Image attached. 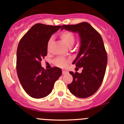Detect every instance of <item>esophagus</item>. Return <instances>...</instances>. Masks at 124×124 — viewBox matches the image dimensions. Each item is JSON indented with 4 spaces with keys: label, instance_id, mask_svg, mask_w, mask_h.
I'll list each match as a JSON object with an SVG mask.
<instances>
[{
    "label": "esophagus",
    "instance_id": "obj_1",
    "mask_svg": "<svg viewBox=\"0 0 124 124\" xmlns=\"http://www.w3.org/2000/svg\"><path fill=\"white\" fill-rule=\"evenodd\" d=\"M68 73H69V72H68V71H62V74H63V75H64V74H68Z\"/></svg>",
    "mask_w": 124,
    "mask_h": 124
}]
</instances>
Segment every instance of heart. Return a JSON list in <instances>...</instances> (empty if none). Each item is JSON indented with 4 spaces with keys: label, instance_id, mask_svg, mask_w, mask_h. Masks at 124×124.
Wrapping results in <instances>:
<instances>
[{
    "label": "heart",
    "instance_id": "b5f03b06",
    "mask_svg": "<svg viewBox=\"0 0 124 124\" xmlns=\"http://www.w3.org/2000/svg\"><path fill=\"white\" fill-rule=\"evenodd\" d=\"M60 37L62 41L64 43L66 46H71L74 44L75 41L74 36L73 34L70 31H63L62 32L60 35ZM52 42V38H50L48 40V43H47V47L49 48ZM68 63V60L66 58H58L54 60V64L56 66L61 68H64L67 66Z\"/></svg>",
    "mask_w": 124,
    "mask_h": 124
}]
</instances>
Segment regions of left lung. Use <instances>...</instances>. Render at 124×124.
I'll list each match as a JSON object with an SVG mask.
<instances>
[{"instance_id": "obj_1", "label": "left lung", "mask_w": 124, "mask_h": 124, "mask_svg": "<svg viewBox=\"0 0 124 124\" xmlns=\"http://www.w3.org/2000/svg\"><path fill=\"white\" fill-rule=\"evenodd\" d=\"M61 29L78 32L80 39V50L72 64L83 70L81 73L70 71L73 80L68 89L78 98L89 97L100 88L106 72L108 56L101 36L86 22L63 25Z\"/></svg>"}]
</instances>
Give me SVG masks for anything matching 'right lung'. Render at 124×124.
Wrapping results in <instances>:
<instances>
[{"label":"right lung","instance_id":"add662e5","mask_svg":"<svg viewBox=\"0 0 124 124\" xmlns=\"http://www.w3.org/2000/svg\"><path fill=\"white\" fill-rule=\"evenodd\" d=\"M61 26L36 24L20 40L16 52V71L25 92L34 98L48 96L62 71L58 67L45 70L40 61L47 55V43Z\"/></svg>","mask_w":124,"mask_h":124}]
</instances>
